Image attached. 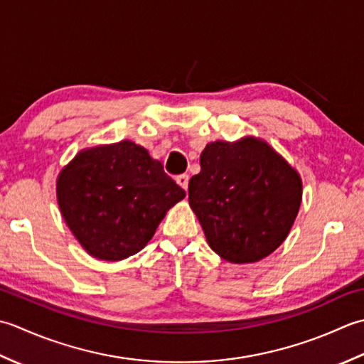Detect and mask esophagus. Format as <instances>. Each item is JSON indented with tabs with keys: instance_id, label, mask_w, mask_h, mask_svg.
Listing matches in <instances>:
<instances>
[{
	"instance_id": "obj_1",
	"label": "esophagus",
	"mask_w": 364,
	"mask_h": 364,
	"mask_svg": "<svg viewBox=\"0 0 364 364\" xmlns=\"http://www.w3.org/2000/svg\"><path fill=\"white\" fill-rule=\"evenodd\" d=\"M188 181H190V177H188V174H181V176H177L176 177V182L181 185V187L187 191L188 190Z\"/></svg>"
}]
</instances>
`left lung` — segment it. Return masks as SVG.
I'll use <instances>...</instances> for the list:
<instances>
[{"label":"left lung","instance_id":"1","mask_svg":"<svg viewBox=\"0 0 364 364\" xmlns=\"http://www.w3.org/2000/svg\"><path fill=\"white\" fill-rule=\"evenodd\" d=\"M188 183V203L210 248L229 262L261 261L284 242L301 203V179L257 138L215 141Z\"/></svg>","mask_w":364,"mask_h":364}]
</instances>
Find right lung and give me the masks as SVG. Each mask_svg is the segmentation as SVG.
Listing matches in <instances>:
<instances>
[{"label": "right lung", "instance_id": "1", "mask_svg": "<svg viewBox=\"0 0 364 364\" xmlns=\"http://www.w3.org/2000/svg\"><path fill=\"white\" fill-rule=\"evenodd\" d=\"M183 198L161 163L127 139L81 151L58 179L65 223L81 247L102 261H121L143 250Z\"/></svg>", "mask_w": 364, "mask_h": 364}]
</instances>
